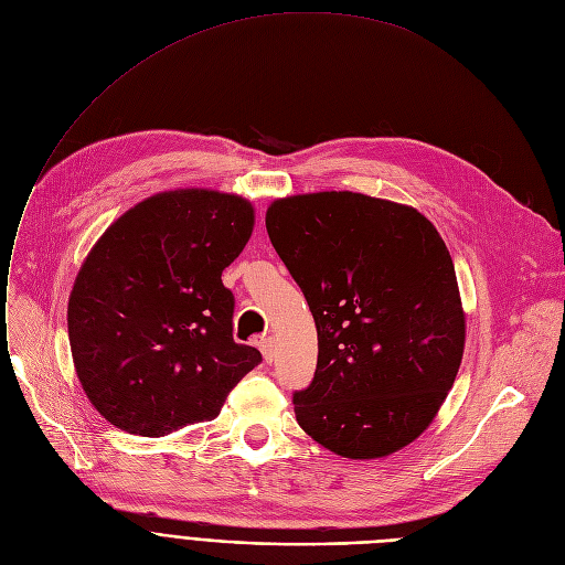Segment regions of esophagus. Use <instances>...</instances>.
I'll list each match as a JSON object with an SVG mask.
<instances>
[{
	"mask_svg": "<svg viewBox=\"0 0 565 565\" xmlns=\"http://www.w3.org/2000/svg\"><path fill=\"white\" fill-rule=\"evenodd\" d=\"M257 345H259V351H263L265 360L271 362L274 360V339L271 337H259Z\"/></svg>",
	"mask_w": 565,
	"mask_h": 565,
	"instance_id": "esophagus-1",
	"label": "esophagus"
}]
</instances>
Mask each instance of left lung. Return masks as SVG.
<instances>
[{"label":"left lung","instance_id":"obj_1","mask_svg":"<svg viewBox=\"0 0 565 565\" xmlns=\"http://www.w3.org/2000/svg\"><path fill=\"white\" fill-rule=\"evenodd\" d=\"M269 239L306 294L319 358L294 394L298 425L330 452L380 459L439 414L466 343L455 265L416 207L360 192L276 199Z\"/></svg>","mask_w":565,"mask_h":565}]
</instances>
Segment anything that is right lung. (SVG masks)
Masks as SVG:
<instances>
[{
	"label": "right lung",
	"instance_id": "obj_1",
	"mask_svg": "<svg viewBox=\"0 0 565 565\" xmlns=\"http://www.w3.org/2000/svg\"><path fill=\"white\" fill-rule=\"evenodd\" d=\"M250 201L216 190L160 192L97 239L67 302L85 396L115 427L164 437L220 416L263 355L233 341L222 271L246 246Z\"/></svg>",
	"mask_w": 565,
	"mask_h": 565
}]
</instances>
